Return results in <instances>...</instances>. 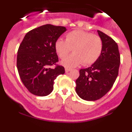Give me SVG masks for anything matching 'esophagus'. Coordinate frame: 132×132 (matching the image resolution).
<instances>
[{
	"label": "esophagus",
	"instance_id": "1",
	"mask_svg": "<svg viewBox=\"0 0 132 132\" xmlns=\"http://www.w3.org/2000/svg\"><path fill=\"white\" fill-rule=\"evenodd\" d=\"M65 72H66V73H68V72L70 71H71V69L70 68H68V67H65Z\"/></svg>",
	"mask_w": 132,
	"mask_h": 132
}]
</instances>
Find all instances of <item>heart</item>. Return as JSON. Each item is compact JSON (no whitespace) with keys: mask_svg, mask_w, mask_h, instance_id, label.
<instances>
[{"mask_svg":"<svg viewBox=\"0 0 132 132\" xmlns=\"http://www.w3.org/2000/svg\"><path fill=\"white\" fill-rule=\"evenodd\" d=\"M55 49L60 58H64L73 50V53L63 59L61 63L67 67H75L83 63L92 65L98 60L103 49V43L98 35L82 31L73 30L65 36V41L58 39Z\"/></svg>","mask_w":132,"mask_h":132,"instance_id":"1","label":"heart"}]
</instances>
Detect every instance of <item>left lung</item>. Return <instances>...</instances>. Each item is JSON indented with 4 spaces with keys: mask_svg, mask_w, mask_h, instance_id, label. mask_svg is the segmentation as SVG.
I'll list each match as a JSON object with an SVG mask.
<instances>
[{
    "mask_svg": "<svg viewBox=\"0 0 132 132\" xmlns=\"http://www.w3.org/2000/svg\"><path fill=\"white\" fill-rule=\"evenodd\" d=\"M98 34L103 43L100 57L90 67L79 71L76 93L88 101H96L111 89L118 75L120 55L116 42L102 31Z\"/></svg>",
    "mask_w": 132,
    "mask_h": 132,
    "instance_id": "left-lung-1",
    "label": "left lung"
}]
</instances>
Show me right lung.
Listing matches in <instances>:
<instances>
[{
  "instance_id": "1",
  "label": "right lung",
  "mask_w": 132,
  "mask_h": 132,
  "mask_svg": "<svg viewBox=\"0 0 132 132\" xmlns=\"http://www.w3.org/2000/svg\"><path fill=\"white\" fill-rule=\"evenodd\" d=\"M66 30L65 27L45 24L24 36L18 50L17 69L22 82L31 94H50L55 79L65 73L63 66L56 65L59 59L55 43ZM53 65L56 67L51 68Z\"/></svg>"
}]
</instances>
